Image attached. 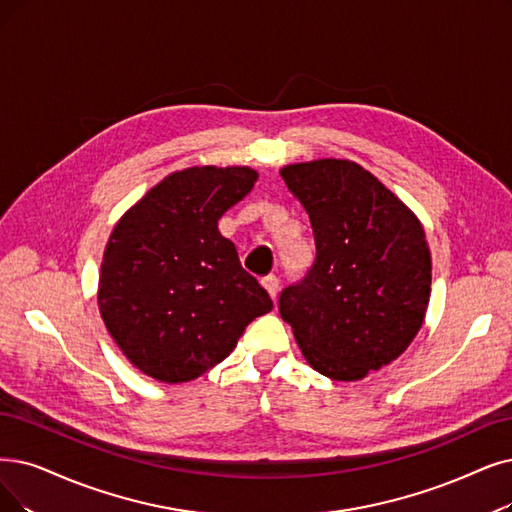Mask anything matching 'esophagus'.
<instances>
[{"mask_svg":"<svg viewBox=\"0 0 512 512\" xmlns=\"http://www.w3.org/2000/svg\"><path fill=\"white\" fill-rule=\"evenodd\" d=\"M260 283H262V288L269 292V296L275 300L279 294V279L275 275H267V277H262Z\"/></svg>","mask_w":512,"mask_h":512,"instance_id":"esophagus-1","label":"esophagus"}]
</instances>
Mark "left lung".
<instances>
[{
	"label": "left lung",
	"instance_id": "obj_1",
	"mask_svg": "<svg viewBox=\"0 0 512 512\" xmlns=\"http://www.w3.org/2000/svg\"><path fill=\"white\" fill-rule=\"evenodd\" d=\"M311 218L317 256L279 296L300 351L319 374L353 382L395 361L431 300V250L418 216L349 159L279 170Z\"/></svg>",
	"mask_w": 512,
	"mask_h": 512
}]
</instances>
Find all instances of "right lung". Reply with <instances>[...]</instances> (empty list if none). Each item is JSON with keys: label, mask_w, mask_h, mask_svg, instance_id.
<instances>
[{"label": "right lung", "mask_w": 512, "mask_h": 512, "mask_svg": "<svg viewBox=\"0 0 512 512\" xmlns=\"http://www.w3.org/2000/svg\"><path fill=\"white\" fill-rule=\"evenodd\" d=\"M248 166L172 172L119 218L98 279V309L128 361L180 384L227 359L269 313L267 290L243 271L218 220L254 189Z\"/></svg>", "instance_id": "add662e5"}]
</instances>
